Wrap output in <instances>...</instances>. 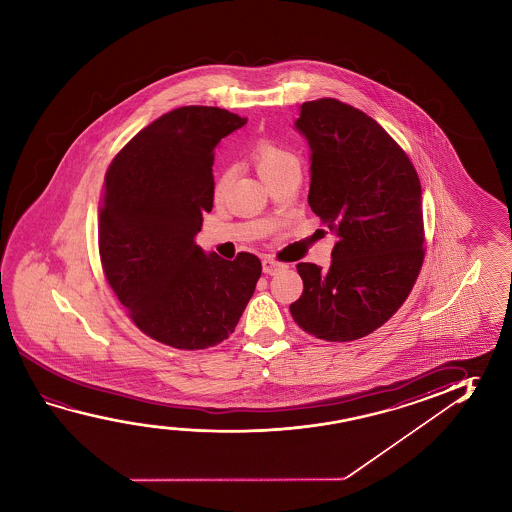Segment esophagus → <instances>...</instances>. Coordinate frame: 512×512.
I'll use <instances>...</instances> for the list:
<instances>
[{
    "instance_id": "esophagus-1",
    "label": "esophagus",
    "mask_w": 512,
    "mask_h": 512,
    "mask_svg": "<svg viewBox=\"0 0 512 512\" xmlns=\"http://www.w3.org/2000/svg\"><path fill=\"white\" fill-rule=\"evenodd\" d=\"M285 268H287V264L271 259V257H266V259L262 260V271H264L266 275H275V273Z\"/></svg>"
}]
</instances>
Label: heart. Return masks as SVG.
<instances>
[{
	"mask_svg": "<svg viewBox=\"0 0 512 512\" xmlns=\"http://www.w3.org/2000/svg\"><path fill=\"white\" fill-rule=\"evenodd\" d=\"M252 159L264 180L282 173L285 169L298 168V157L294 155L293 151L289 150L284 144L271 141V139H260L255 143L252 148ZM230 180H232L230 169H223L216 176L214 187H212V193L216 198L227 193Z\"/></svg>",
	"mask_w": 512,
	"mask_h": 512,
	"instance_id": "obj_1",
	"label": "heart"
}]
</instances>
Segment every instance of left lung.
Returning <instances> with one entry per match:
<instances>
[{
	"label": "left lung",
	"mask_w": 512,
	"mask_h": 512,
	"mask_svg": "<svg viewBox=\"0 0 512 512\" xmlns=\"http://www.w3.org/2000/svg\"><path fill=\"white\" fill-rule=\"evenodd\" d=\"M296 128L309 141L312 212L337 234L327 271L296 264L303 293L291 316L310 336L348 343L382 327L425 259L421 184L402 146L348 103L305 101Z\"/></svg>",
	"instance_id": "obj_1"
}]
</instances>
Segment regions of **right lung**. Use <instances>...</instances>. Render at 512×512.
Instances as JSON below:
<instances>
[{
	"label": "right lung",
	"instance_id": "1",
	"mask_svg": "<svg viewBox=\"0 0 512 512\" xmlns=\"http://www.w3.org/2000/svg\"><path fill=\"white\" fill-rule=\"evenodd\" d=\"M244 123L219 107L171 110L134 135L105 175V278L135 327L178 350L225 341L262 273L253 253L221 259L194 241L212 210L214 148Z\"/></svg>",
	"mask_w": 512,
	"mask_h": 512
}]
</instances>
